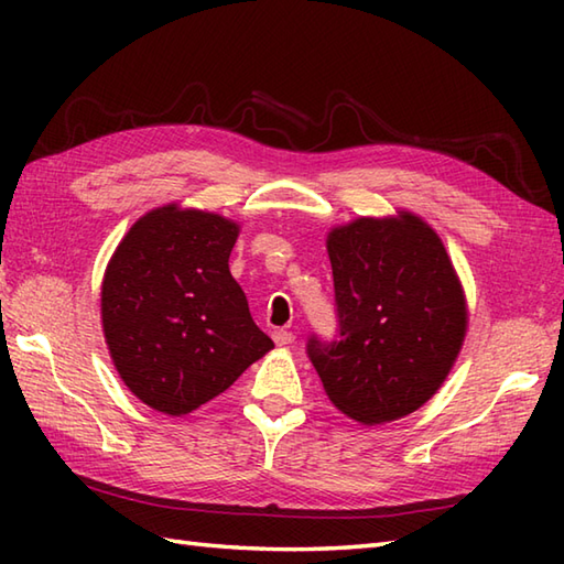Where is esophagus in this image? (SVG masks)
<instances>
[{"label":"esophagus","instance_id":"obj_1","mask_svg":"<svg viewBox=\"0 0 564 564\" xmlns=\"http://www.w3.org/2000/svg\"><path fill=\"white\" fill-rule=\"evenodd\" d=\"M273 341L279 344V346H289V344L295 341V334L289 332V329H275L273 332Z\"/></svg>","mask_w":564,"mask_h":564}]
</instances>
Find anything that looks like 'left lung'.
Here are the masks:
<instances>
[{
    "label": "left lung",
    "mask_w": 564,
    "mask_h": 564,
    "mask_svg": "<svg viewBox=\"0 0 564 564\" xmlns=\"http://www.w3.org/2000/svg\"><path fill=\"white\" fill-rule=\"evenodd\" d=\"M339 339L310 337L332 404L361 424L412 414L446 380L467 329L463 285L414 213L358 218L327 235Z\"/></svg>",
    "instance_id": "8db88e82"
}]
</instances>
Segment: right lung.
Here are the masks:
<instances>
[{
	"instance_id": "obj_1",
	"label": "right lung",
	"mask_w": 564,
	"mask_h": 564,
	"mask_svg": "<svg viewBox=\"0 0 564 564\" xmlns=\"http://www.w3.org/2000/svg\"><path fill=\"white\" fill-rule=\"evenodd\" d=\"M237 235L223 215L170 203L142 215L106 267L104 337L152 410L194 412L273 349L227 267Z\"/></svg>"
}]
</instances>
